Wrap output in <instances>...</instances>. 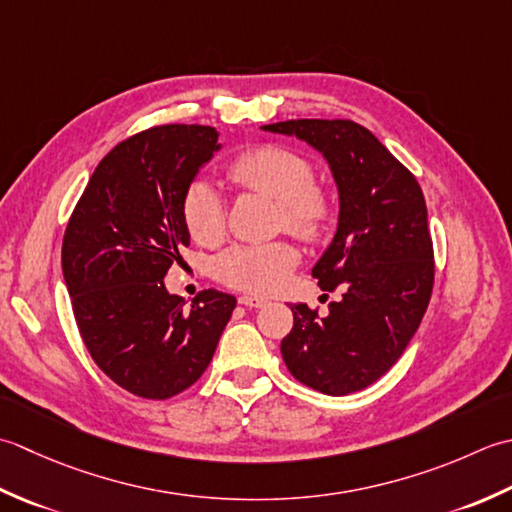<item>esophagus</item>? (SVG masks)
Returning <instances> with one entry per match:
<instances>
[{"mask_svg": "<svg viewBox=\"0 0 512 512\" xmlns=\"http://www.w3.org/2000/svg\"><path fill=\"white\" fill-rule=\"evenodd\" d=\"M238 302H241L243 307H252V309H260V307L269 305V300H265V298H258V296H247V294L238 298Z\"/></svg>", "mask_w": 512, "mask_h": 512, "instance_id": "obj_1", "label": "esophagus"}]
</instances>
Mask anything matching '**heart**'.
<instances>
[{"instance_id": "b5f03b06", "label": "heart", "mask_w": 512, "mask_h": 512, "mask_svg": "<svg viewBox=\"0 0 512 512\" xmlns=\"http://www.w3.org/2000/svg\"><path fill=\"white\" fill-rule=\"evenodd\" d=\"M227 176L245 192L263 194L278 203V223L302 241H318L333 218V196L314 181V165L285 145L263 143L229 163ZM187 234L198 245H216L225 236V203L212 183L187 185L181 203ZM298 265L289 243L236 245L216 260V274L229 287L271 294L287 283Z\"/></svg>"}]
</instances>
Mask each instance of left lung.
Here are the masks:
<instances>
[{
	"mask_svg": "<svg viewBox=\"0 0 512 512\" xmlns=\"http://www.w3.org/2000/svg\"><path fill=\"white\" fill-rule=\"evenodd\" d=\"M309 143L338 185L340 214L331 245L311 276L342 291L325 318L291 305L294 327L280 342L289 373L327 395L367 389L404 353L429 307L435 263L426 203L415 176L349 119L263 125Z\"/></svg>",
	"mask_w": 512,
	"mask_h": 512,
	"instance_id": "obj_1",
	"label": "left lung"
}]
</instances>
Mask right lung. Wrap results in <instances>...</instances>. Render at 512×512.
<instances>
[{"label": "right lung", "instance_id": "obj_1", "mask_svg": "<svg viewBox=\"0 0 512 512\" xmlns=\"http://www.w3.org/2000/svg\"><path fill=\"white\" fill-rule=\"evenodd\" d=\"M221 150L210 125H156L103 156L72 212L61 269L92 360L121 389L168 400L201 378L236 298L205 289L190 307L163 285L190 234L181 203Z\"/></svg>", "mask_w": 512, "mask_h": 512}]
</instances>
